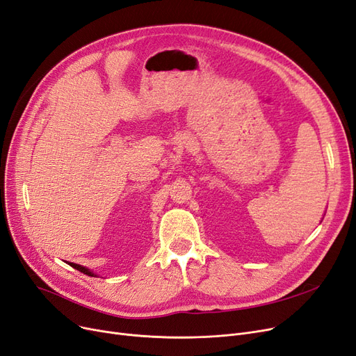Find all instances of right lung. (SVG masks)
<instances>
[{"mask_svg": "<svg viewBox=\"0 0 356 356\" xmlns=\"http://www.w3.org/2000/svg\"><path fill=\"white\" fill-rule=\"evenodd\" d=\"M71 267H74V268H77L79 272H81V273H84V275H88V276H93V273L90 272L89 268H86V267H83V266H80V264H74V263H68Z\"/></svg>", "mask_w": 356, "mask_h": 356, "instance_id": "right-lung-1", "label": "right lung"}]
</instances>
